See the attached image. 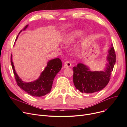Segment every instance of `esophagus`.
<instances>
[{"label":"esophagus","mask_w":127,"mask_h":127,"mask_svg":"<svg viewBox=\"0 0 127 127\" xmlns=\"http://www.w3.org/2000/svg\"><path fill=\"white\" fill-rule=\"evenodd\" d=\"M71 66V63L69 61H66L64 62V68L70 67Z\"/></svg>","instance_id":"34e87169"}]
</instances>
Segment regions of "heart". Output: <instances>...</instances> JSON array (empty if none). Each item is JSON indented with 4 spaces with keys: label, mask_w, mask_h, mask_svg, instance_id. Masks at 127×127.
<instances>
[{
    "label": "heart",
    "mask_w": 127,
    "mask_h": 127,
    "mask_svg": "<svg viewBox=\"0 0 127 127\" xmlns=\"http://www.w3.org/2000/svg\"><path fill=\"white\" fill-rule=\"evenodd\" d=\"M80 34V32L79 31H76V32H75L74 33H73L72 35L71 36H70L69 37H68V38H67V39H66V42H68L69 41H70V39L72 38V36H75V35H79Z\"/></svg>",
    "instance_id": "obj_1"
}]
</instances>
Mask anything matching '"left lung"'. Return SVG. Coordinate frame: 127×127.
I'll return each mask as SVG.
<instances>
[{
    "instance_id": "left-lung-1",
    "label": "left lung",
    "mask_w": 127,
    "mask_h": 127,
    "mask_svg": "<svg viewBox=\"0 0 127 127\" xmlns=\"http://www.w3.org/2000/svg\"><path fill=\"white\" fill-rule=\"evenodd\" d=\"M109 61L104 71H92L87 66L79 63L73 67V81L77 89L81 93H94L102 90L109 83L111 72L116 62V54L113 46L109 51Z\"/></svg>"
}]
</instances>
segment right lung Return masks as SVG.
Instances as JSON below:
<instances>
[{
    "label": "right lung",
    "mask_w": 127,
    "mask_h": 127,
    "mask_svg": "<svg viewBox=\"0 0 127 127\" xmlns=\"http://www.w3.org/2000/svg\"><path fill=\"white\" fill-rule=\"evenodd\" d=\"M28 26L26 25L23 30H25L28 27ZM22 31V30L19 33ZM11 63L17 85L29 95L34 97L44 96L50 93L53 80L62 67L61 60L60 59L56 58L51 60L48 62L47 66L37 80L34 82H23L16 74L12 62V55L11 56Z\"/></svg>",
    "instance_id": "1"
}]
</instances>
